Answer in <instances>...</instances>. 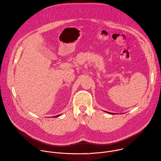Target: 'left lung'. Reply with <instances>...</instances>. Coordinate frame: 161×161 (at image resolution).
<instances>
[{
	"instance_id": "8db88e82",
	"label": "left lung",
	"mask_w": 161,
	"mask_h": 161,
	"mask_svg": "<svg viewBox=\"0 0 161 161\" xmlns=\"http://www.w3.org/2000/svg\"><path fill=\"white\" fill-rule=\"evenodd\" d=\"M107 113H109V112H107Z\"/></svg>"
}]
</instances>
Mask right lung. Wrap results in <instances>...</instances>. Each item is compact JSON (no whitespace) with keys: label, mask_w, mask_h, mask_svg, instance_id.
Returning a JSON list of instances; mask_svg holds the SVG:
<instances>
[{"label":"right lung","mask_w":161,"mask_h":161,"mask_svg":"<svg viewBox=\"0 0 161 161\" xmlns=\"http://www.w3.org/2000/svg\"><path fill=\"white\" fill-rule=\"evenodd\" d=\"M60 115V114H58V115H57V116H55V117H59Z\"/></svg>","instance_id":"right-lung-1"}]
</instances>
